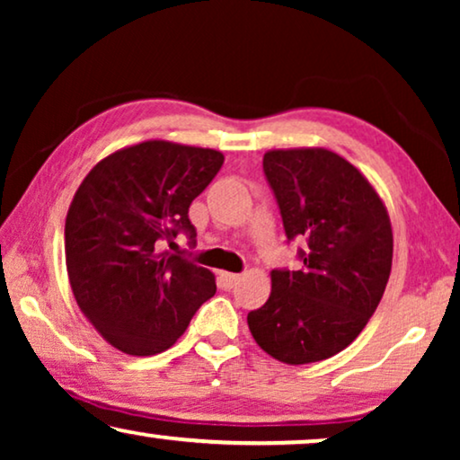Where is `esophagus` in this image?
<instances>
[{
    "label": "esophagus",
    "instance_id": "1",
    "mask_svg": "<svg viewBox=\"0 0 460 460\" xmlns=\"http://www.w3.org/2000/svg\"><path fill=\"white\" fill-rule=\"evenodd\" d=\"M222 280H224V285L226 287H234L238 280H241V274H232V272H222Z\"/></svg>",
    "mask_w": 460,
    "mask_h": 460
}]
</instances>
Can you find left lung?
Returning <instances> with one entry per match:
<instances>
[{
  "label": "left lung",
  "mask_w": 460,
  "mask_h": 460,
  "mask_svg": "<svg viewBox=\"0 0 460 460\" xmlns=\"http://www.w3.org/2000/svg\"><path fill=\"white\" fill-rule=\"evenodd\" d=\"M263 173L287 238L305 247L301 270H272V293L249 312V331L279 362L326 360L360 335L387 287L394 234L385 203L326 148L268 150Z\"/></svg>",
  "instance_id": "obj_1"
}]
</instances>
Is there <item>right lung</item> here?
Here are the masks:
<instances>
[{"label":"right lung","mask_w":460,"mask_h":460,"mask_svg":"<svg viewBox=\"0 0 460 460\" xmlns=\"http://www.w3.org/2000/svg\"><path fill=\"white\" fill-rule=\"evenodd\" d=\"M224 163L213 148L148 140L96 163L65 224L66 272L77 305L112 348L155 356L184 335L216 276L163 251L197 236L188 207Z\"/></svg>","instance_id":"1"}]
</instances>
